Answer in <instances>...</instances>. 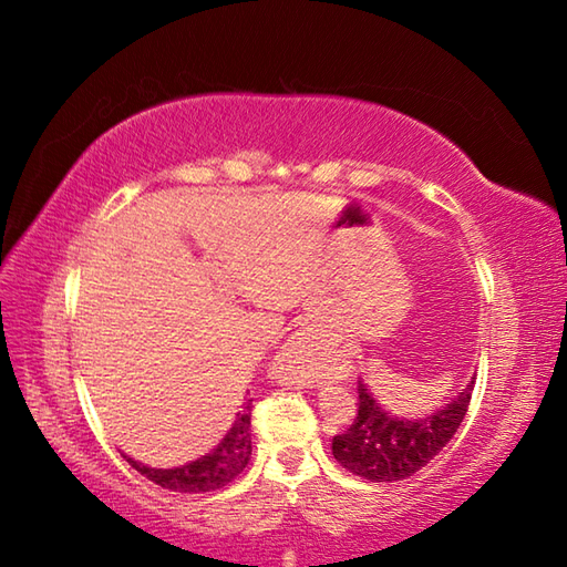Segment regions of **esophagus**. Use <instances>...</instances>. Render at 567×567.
Instances as JSON below:
<instances>
[{
  "instance_id": "34e87169",
  "label": "esophagus",
  "mask_w": 567,
  "mask_h": 567,
  "mask_svg": "<svg viewBox=\"0 0 567 567\" xmlns=\"http://www.w3.org/2000/svg\"><path fill=\"white\" fill-rule=\"evenodd\" d=\"M307 355H309V341L305 336H297V339H292L290 346L282 351V358H290V363H295V360H305ZM282 370H290L287 372V382L299 384V388H309V384H315V378L305 375L302 370H295V365H287Z\"/></svg>"
}]
</instances>
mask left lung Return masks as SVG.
Returning <instances> with one entry per match:
<instances>
[{
	"label": "left lung",
	"instance_id": "1",
	"mask_svg": "<svg viewBox=\"0 0 567 567\" xmlns=\"http://www.w3.org/2000/svg\"><path fill=\"white\" fill-rule=\"evenodd\" d=\"M473 388L475 378L441 412L409 421L382 412L365 384L358 382V414L351 426L333 436V457L370 483L406 480L431 463L455 436L467 414Z\"/></svg>",
	"mask_w": 567,
	"mask_h": 567
}]
</instances>
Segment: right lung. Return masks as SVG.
Returning <instances> with one entry per match:
<instances>
[{
	"mask_svg": "<svg viewBox=\"0 0 567 567\" xmlns=\"http://www.w3.org/2000/svg\"><path fill=\"white\" fill-rule=\"evenodd\" d=\"M250 402L244 404V412L236 414L231 431L226 433L224 441L199 461H192L183 467L171 470H155L148 465H141L136 461H126L131 467H136L141 475H146L151 483L161 485L173 492H212L231 483L236 475L244 473V467L250 461Z\"/></svg>",
	"mask_w": 567,
	"mask_h": 567,
	"instance_id": "right-lung-1",
	"label": "right lung"
}]
</instances>
